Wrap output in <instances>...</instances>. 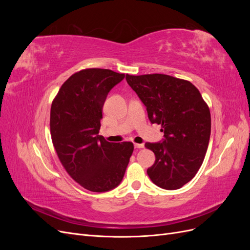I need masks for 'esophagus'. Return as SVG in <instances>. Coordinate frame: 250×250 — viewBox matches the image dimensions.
Wrapping results in <instances>:
<instances>
[{
    "instance_id": "1",
    "label": "esophagus",
    "mask_w": 250,
    "mask_h": 250,
    "mask_svg": "<svg viewBox=\"0 0 250 250\" xmlns=\"http://www.w3.org/2000/svg\"><path fill=\"white\" fill-rule=\"evenodd\" d=\"M134 148L141 149V148H144V145H143V144H134Z\"/></svg>"
}]
</instances>
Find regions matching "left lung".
<instances>
[{"label": "left lung", "instance_id": "obj_1", "mask_svg": "<svg viewBox=\"0 0 250 250\" xmlns=\"http://www.w3.org/2000/svg\"><path fill=\"white\" fill-rule=\"evenodd\" d=\"M127 83L147 107L150 122L162 125V142L146 143L155 162L148 176L165 190H177L198 172L210 137V112L190 81L164 74L133 76Z\"/></svg>", "mask_w": 250, "mask_h": 250}]
</instances>
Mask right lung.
<instances>
[{"mask_svg":"<svg viewBox=\"0 0 250 250\" xmlns=\"http://www.w3.org/2000/svg\"><path fill=\"white\" fill-rule=\"evenodd\" d=\"M124 74L86 69L73 74L53 100V145L69 175L92 192H107L122 181L133 152L131 142L109 143L99 134L102 108Z\"/></svg>","mask_w":250,"mask_h":250,"instance_id":"right-lung-1","label":"right lung"}]
</instances>
